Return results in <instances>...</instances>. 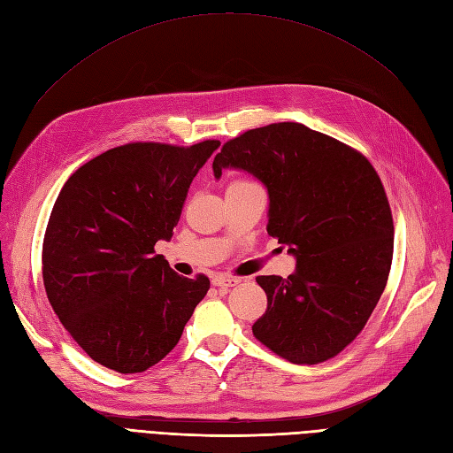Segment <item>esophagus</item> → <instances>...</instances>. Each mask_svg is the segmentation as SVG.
<instances>
[{
  "label": "esophagus",
  "instance_id": "34e87169",
  "mask_svg": "<svg viewBox=\"0 0 453 453\" xmlns=\"http://www.w3.org/2000/svg\"><path fill=\"white\" fill-rule=\"evenodd\" d=\"M242 280L240 278H234V276H213L211 278V285L213 287H219V289H230V287H236Z\"/></svg>",
  "mask_w": 453,
  "mask_h": 453
}]
</instances>
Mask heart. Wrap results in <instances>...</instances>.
Here are the masks:
<instances>
[{
  "instance_id": "obj_1",
  "label": "heart",
  "mask_w": 453,
  "mask_h": 453,
  "mask_svg": "<svg viewBox=\"0 0 453 453\" xmlns=\"http://www.w3.org/2000/svg\"><path fill=\"white\" fill-rule=\"evenodd\" d=\"M236 181H248V180H236Z\"/></svg>"
}]
</instances>
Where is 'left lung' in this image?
Masks as SVG:
<instances>
[{
  "label": "left lung",
  "mask_w": 453,
  "mask_h": 453,
  "mask_svg": "<svg viewBox=\"0 0 453 453\" xmlns=\"http://www.w3.org/2000/svg\"><path fill=\"white\" fill-rule=\"evenodd\" d=\"M268 190L266 230L296 258L289 278L257 276L268 308L258 342L296 365L334 357L355 340L386 289L393 217L376 170L359 150L298 122L248 130L213 160Z\"/></svg>",
  "instance_id": "8db88e82"
}]
</instances>
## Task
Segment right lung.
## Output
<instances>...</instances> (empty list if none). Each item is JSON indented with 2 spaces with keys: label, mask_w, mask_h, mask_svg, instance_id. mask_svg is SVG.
Listing matches in <instances>:
<instances>
[{
  "label": "right lung",
  "mask_w": 453,
  "mask_h": 453,
  "mask_svg": "<svg viewBox=\"0 0 453 453\" xmlns=\"http://www.w3.org/2000/svg\"><path fill=\"white\" fill-rule=\"evenodd\" d=\"M221 145L127 143L83 164L54 202L43 240L49 303L90 359L143 372L175 348L210 280L155 255L195 175Z\"/></svg>",
  "instance_id": "add662e5"
}]
</instances>
